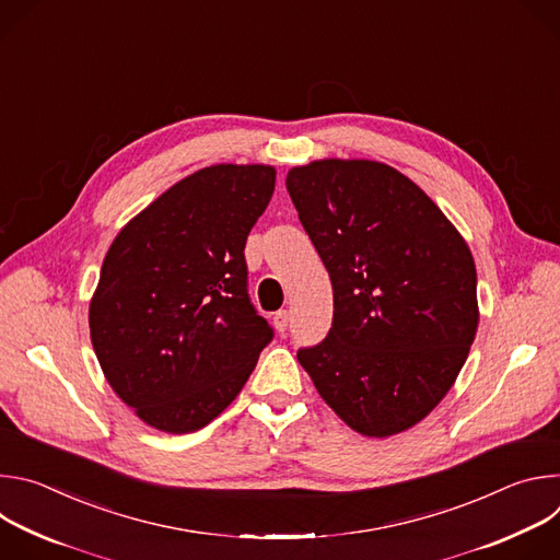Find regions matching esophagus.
<instances>
[{
    "mask_svg": "<svg viewBox=\"0 0 560 560\" xmlns=\"http://www.w3.org/2000/svg\"><path fill=\"white\" fill-rule=\"evenodd\" d=\"M272 324H275V328H277V332H285L288 330V324H290V314H288V310H279V312H275V316H272Z\"/></svg>",
    "mask_w": 560,
    "mask_h": 560,
    "instance_id": "1",
    "label": "esophagus"
}]
</instances>
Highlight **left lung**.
<instances>
[{"instance_id":"obj_1","label":"left lung","mask_w":560,"mask_h":560,"mask_svg":"<svg viewBox=\"0 0 560 560\" xmlns=\"http://www.w3.org/2000/svg\"><path fill=\"white\" fill-rule=\"evenodd\" d=\"M285 186L335 294L328 337L296 359L354 432H406L441 404L476 337L465 238L412 179L370 159L294 166Z\"/></svg>"}]
</instances>
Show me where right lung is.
I'll use <instances>...</instances> for the list:
<instances>
[{
  "mask_svg": "<svg viewBox=\"0 0 560 560\" xmlns=\"http://www.w3.org/2000/svg\"><path fill=\"white\" fill-rule=\"evenodd\" d=\"M275 179L264 164L201 168L132 217L106 253L91 341L115 394L154 430L208 425L272 341L248 296L244 248Z\"/></svg>",
  "mask_w": 560,
  "mask_h": 560,
  "instance_id": "right-lung-1",
  "label": "right lung"
}]
</instances>
